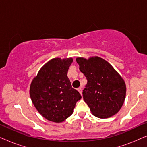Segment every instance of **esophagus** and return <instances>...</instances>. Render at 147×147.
<instances>
[{"instance_id":"34e87169","label":"esophagus","mask_w":147,"mask_h":147,"mask_svg":"<svg viewBox=\"0 0 147 147\" xmlns=\"http://www.w3.org/2000/svg\"><path fill=\"white\" fill-rule=\"evenodd\" d=\"M78 91L80 92V94H81V95L82 96V89L81 88H78Z\"/></svg>"}]
</instances>
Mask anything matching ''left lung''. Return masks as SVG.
Segmentation results:
<instances>
[{"instance_id":"left-lung-1","label":"left lung","mask_w":147,"mask_h":147,"mask_svg":"<svg viewBox=\"0 0 147 147\" xmlns=\"http://www.w3.org/2000/svg\"><path fill=\"white\" fill-rule=\"evenodd\" d=\"M76 61L88 80L82 94L92 114L107 118L118 113L126 92L125 82L120 74L108 61L97 56L88 59L78 57Z\"/></svg>"}]
</instances>
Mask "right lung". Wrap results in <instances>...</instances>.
<instances>
[{
    "instance_id": "obj_1",
    "label": "right lung",
    "mask_w": 147,
    "mask_h": 147,
    "mask_svg": "<svg viewBox=\"0 0 147 147\" xmlns=\"http://www.w3.org/2000/svg\"><path fill=\"white\" fill-rule=\"evenodd\" d=\"M72 58H53L46 63L33 78L30 97L37 111L49 121L61 122L74 112L76 104L82 98L72 88L67 71Z\"/></svg>"
}]
</instances>
